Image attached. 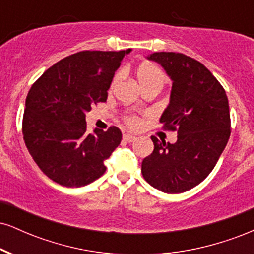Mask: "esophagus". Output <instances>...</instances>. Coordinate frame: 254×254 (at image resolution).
Instances as JSON below:
<instances>
[{"instance_id":"esophagus-1","label":"esophagus","mask_w":254,"mask_h":254,"mask_svg":"<svg viewBox=\"0 0 254 254\" xmlns=\"http://www.w3.org/2000/svg\"><path fill=\"white\" fill-rule=\"evenodd\" d=\"M123 139L125 142H127V143H131V142H133L136 139V137L133 135H130V133H124L123 135Z\"/></svg>"}]
</instances>
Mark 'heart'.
Segmentation results:
<instances>
[{"label":"heart","mask_w":254,"mask_h":254,"mask_svg":"<svg viewBox=\"0 0 254 254\" xmlns=\"http://www.w3.org/2000/svg\"><path fill=\"white\" fill-rule=\"evenodd\" d=\"M137 76H138L139 82H141L143 88H148V87H160L162 88L166 82V74L160 68L159 65L153 63H147L143 64L138 68L137 70ZM123 77V70H119L116 72V75L112 78V82H111V88H115L117 86V83L122 80ZM124 122L127 124V127L136 129L141 125V119L138 116L133 115V113H127L124 116Z\"/></svg>","instance_id":"b5f03b06"}]
</instances>
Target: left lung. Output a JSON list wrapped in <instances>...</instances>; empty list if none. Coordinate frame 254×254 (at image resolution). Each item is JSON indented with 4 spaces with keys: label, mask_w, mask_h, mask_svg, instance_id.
<instances>
[{
    "label": "left lung",
    "mask_w": 254,
    "mask_h": 254,
    "mask_svg": "<svg viewBox=\"0 0 254 254\" xmlns=\"http://www.w3.org/2000/svg\"><path fill=\"white\" fill-rule=\"evenodd\" d=\"M149 60L170 75L171 101L161 129L177 131L174 144L151 136L154 150L142 161L145 182L166 193H182L210 174L230 136L228 98L222 84L194 58L179 52H154Z\"/></svg>",
    "instance_id": "8db88e82"
}]
</instances>
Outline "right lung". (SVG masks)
Wrapping results in <instances>:
<instances>
[{"label":"right lung","mask_w":254,"mask_h":254,"mask_svg":"<svg viewBox=\"0 0 254 254\" xmlns=\"http://www.w3.org/2000/svg\"><path fill=\"white\" fill-rule=\"evenodd\" d=\"M129 50L80 51L49 68L32 84L22 118L25 144L46 177L66 188L88 185L122 141L117 127L87 132L86 112L107 90Z\"/></svg>","instance_id":"add662e5"}]
</instances>
